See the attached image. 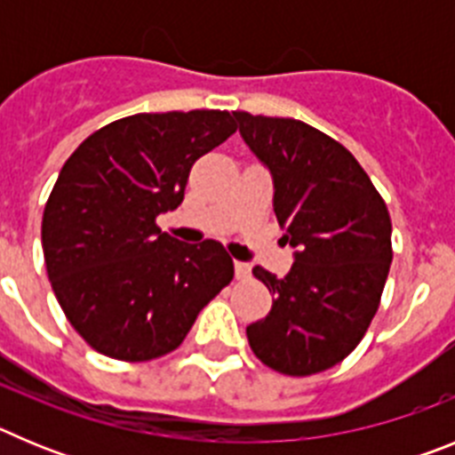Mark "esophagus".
Here are the masks:
<instances>
[{"instance_id":"1","label":"esophagus","mask_w":455,"mask_h":455,"mask_svg":"<svg viewBox=\"0 0 455 455\" xmlns=\"http://www.w3.org/2000/svg\"><path fill=\"white\" fill-rule=\"evenodd\" d=\"M235 275L236 280H248V277H251V264L235 262Z\"/></svg>"}]
</instances>
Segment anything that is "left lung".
Segmentation results:
<instances>
[{
	"label": "left lung",
	"instance_id": "obj_1",
	"mask_svg": "<svg viewBox=\"0 0 455 455\" xmlns=\"http://www.w3.org/2000/svg\"><path fill=\"white\" fill-rule=\"evenodd\" d=\"M239 132L273 175L291 271L252 275L273 293L267 319L246 328L251 348L284 376L339 364L367 332L392 264L385 200L347 148L312 124L235 111Z\"/></svg>",
	"mask_w": 455,
	"mask_h": 455
}]
</instances>
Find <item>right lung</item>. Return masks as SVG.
I'll list each match as a JSON object with an SVG mask.
<instances>
[{"mask_svg": "<svg viewBox=\"0 0 455 455\" xmlns=\"http://www.w3.org/2000/svg\"><path fill=\"white\" fill-rule=\"evenodd\" d=\"M236 132L219 108L136 114L92 132L63 164L43 214L56 300L88 347L123 363L175 351L230 284L219 241L188 246L156 225L184 200L191 166Z\"/></svg>", "mask_w": 455, "mask_h": 455, "instance_id": "right-lung-1", "label": "right lung"}]
</instances>
